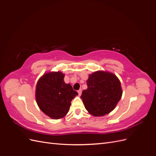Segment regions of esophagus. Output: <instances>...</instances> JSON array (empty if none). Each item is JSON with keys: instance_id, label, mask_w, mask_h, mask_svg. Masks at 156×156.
<instances>
[{"instance_id": "esophagus-1", "label": "esophagus", "mask_w": 156, "mask_h": 156, "mask_svg": "<svg viewBox=\"0 0 156 156\" xmlns=\"http://www.w3.org/2000/svg\"><path fill=\"white\" fill-rule=\"evenodd\" d=\"M78 94H79V96H81V94H82V89H79L78 90Z\"/></svg>"}]
</instances>
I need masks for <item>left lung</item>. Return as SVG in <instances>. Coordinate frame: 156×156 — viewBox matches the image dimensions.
<instances>
[{"mask_svg":"<svg viewBox=\"0 0 156 156\" xmlns=\"http://www.w3.org/2000/svg\"><path fill=\"white\" fill-rule=\"evenodd\" d=\"M87 84L81 98L90 114L103 116L115 109L122 96L120 81L115 74L97 71L89 75Z\"/></svg>","mask_w":156,"mask_h":156,"instance_id":"obj_1","label":"left lung"}]
</instances>
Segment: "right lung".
I'll list each match as a JSON object with an SVG mask.
<instances>
[{
  "label": "right lung",
  "instance_id": "right-lung-1",
  "mask_svg": "<svg viewBox=\"0 0 156 156\" xmlns=\"http://www.w3.org/2000/svg\"><path fill=\"white\" fill-rule=\"evenodd\" d=\"M61 72L44 73L36 87V100L44 114L52 119H62L67 115L71 101L78 95L70 84L65 83Z\"/></svg>",
  "mask_w": 156,
  "mask_h": 156
}]
</instances>
